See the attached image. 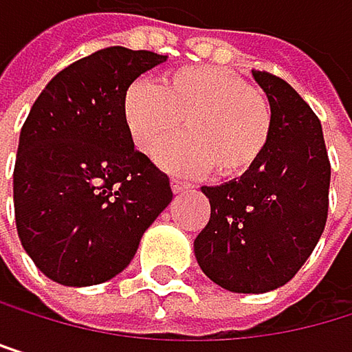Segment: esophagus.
I'll list each match as a JSON object with an SVG mask.
<instances>
[{
  "label": "esophagus",
  "mask_w": 352,
  "mask_h": 352,
  "mask_svg": "<svg viewBox=\"0 0 352 352\" xmlns=\"http://www.w3.org/2000/svg\"><path fill=\"white\" fill-rule=\"evenodd\" d=\"M170 188H173V192H175V194H179V192H186V190H188V184L173 179V182H170Z\"/></svg>",
  "instance_id": "34e87169"
}]
</instances>
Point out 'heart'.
<instances>
[{
  "mask_svg": "<svg viewBox=\"0 0 352 352\" xmlns=\"http://www.w3.org/2000/svg\"><path fill=\"white\" fill-rule=\"evenodd\" d=\"M122 120L141 154L168 143L158 162L177 175L239 179L258 164L272 139L274 111L266 94L217 67H182L160 80L133 82L122 97Z\"/></svg>",
  "mask_w": 352,
  "mask_h": 352,
  "instance_id": "obj_1",
  "label": "heart"
}]
</instances>
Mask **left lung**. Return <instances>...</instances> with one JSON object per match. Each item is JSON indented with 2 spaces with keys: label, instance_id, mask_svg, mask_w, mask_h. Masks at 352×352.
Instances as JSON below:
<instances>
[{
  "label": "left lung",
  "instance_id": "obj_1",
  "mask_svg": "<svg viewBox=\"0 0 352 352\" xmlns=\"http://www.w3.org/2000/svg\"><path fill=\"white\" fill-rule=\"evenodd\" d=\"M251 74L272 103L270 145L243 177L200 188L211 217L194 241L202 272L234 294H266L292 280L317 247L329 207L319 118L285 80Z\"/></svg>",
  "mask_w": 352,
  "mask_h": 352
}]
</instances>
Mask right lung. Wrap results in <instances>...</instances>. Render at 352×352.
<instances>
[{
  "label": "right lung",
  "instance_id": "obj_1",
  "mask_svg": "<svg viewBox=\"0 0 352 352\" xmlns=\"http://www.w3.org/2000/svg\"><path fill=\"white\" fill-rule=\"evenodd\" d=\"M166 56L111 46L58 72L19 139L14 215L33 264L67 287L122 272L168 207V177L135 150L122 120L126 88Z\"/></svg>",
  "mask_w": 352,
  "mask_h": 352
}]
</instances>
